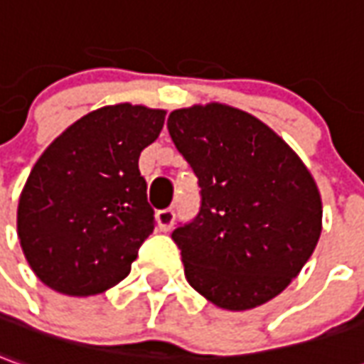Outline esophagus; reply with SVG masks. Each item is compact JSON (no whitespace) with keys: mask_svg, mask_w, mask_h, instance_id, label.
Returning <instances> with one entry per match:
<instances>
[{"mask_svg":"<svg viewBox=\"0 0 364 364\" xmlns=\"http://www.w3.org/2000/svg\"><path fill=\"white\" fill-rule=\"evenodd\" d=\"M174 220H176V214H174L172 208H166V210L156 212V225L160 232H168V230L174 225Z\"/></svg>","mask_w":364,"mask_h":364,"instance_id":"esophagus-1","label":"esophagus"}]
</instances>
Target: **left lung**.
Instances as JSON below:
<instances>
[{"mask_svg":"<svg viewBox=\"0 0 364 364\" xmlns=\"http://www.w3.org/2000/svg\"><path fill=\"white\" fill-rule=\"evenodd\" d=\"M200 184V212L174 230L188 283L228 311L267 303L297 277L323 228L319 188L285 140L224 102L168 117Z\"/></svg>","mask_w":364,"mask_h":364,"instance_id":"left-lung-1","label":"left lung"}]
</instances>
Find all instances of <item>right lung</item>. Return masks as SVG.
<instances>
[{"label":"right lung","instance_id":"right-lung-1","mask_svg":"<svg viewBox=\"0 0 364 364\" xmlns=\"http://www.w3.org/2000/svg\"><path fill=\"white\" fill-rule=\"evenodd\" d=\"M166 110L119 102L92 110L45 149L17 204L29 267L55 291L97 295L130 273L154 230L139 156Z\"/></svg>","mask_w":364,"mask_h":364}]
</instances>
